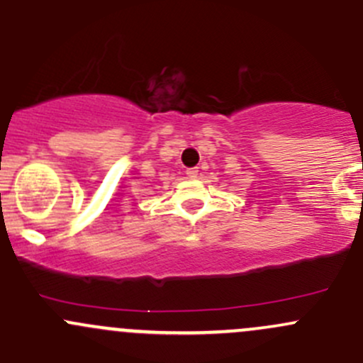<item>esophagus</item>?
<instances>
[{"instance_id":"esophagus-1","label":"esophagus","mask_w":363,"mask_h":363,"mask_svg":"<svg viewBox=\"0 0 363 363\" xmlns=\"http://www.w3.org/2000/svg\"><path fill=\"white\" fill-rule=\"evenodd\" d=\"M186 175H188L189 179H195L196 175H199V170H196V168H188V170H186Z\"/></svg>"}]
</instances>
